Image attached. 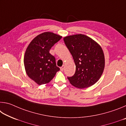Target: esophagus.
<instances>
[{"label": "esophagus", "instance_id": "1", "mask_svg": "<svg viewBox=\"0 0 126 126\" xmlns=\"http://www.w3.org/2000/svg\"><path fill=\"white\" fill-rule=\"evenodd\" d=\"M60 69H61V71H64V65H63L62 67H61L60 68Z\"/></svg>", "mask_w": 126, "mask_h": 126}]
</instances>
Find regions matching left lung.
Segmentation results:
<instances>
[{"instance_id": "8db88e82", "label": "left lung", "mask_w": 126, "mask_h": 126, "mask_svg": "<svg viewBox=\"0 0 126 126\" xmlns=\"http://www.w3.org/2000/svg\"><path fill=\"white\" fill-rule=\"evenodd\" d=\"M63 40L76 64L75 73L67 77L70 83L78 88L95 84L104 68V55L101 47L91 38L81 34L68 36Z\"/></svg>"}]
</instances>
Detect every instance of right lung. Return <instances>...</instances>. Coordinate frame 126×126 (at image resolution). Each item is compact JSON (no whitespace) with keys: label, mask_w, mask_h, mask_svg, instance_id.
I'll use <instances>...</instances> for the list:
<instances>
[{"label":"right lung","mask_w":126,"mask_h":126,"mask_svg":"<svg viewBox=\"0 0 126 126\" xmlns=\"http://www.w3.org/2000/svg\"><path fill=\"white\" fill-rule=\"evenodd\" d=\"M61 38L51 32L42 33L34 38L27 48L24 58L25 71L39 85L48 83L60 70L49 50Z\"/></svg>","instance_id":"1"}]
</instances>
